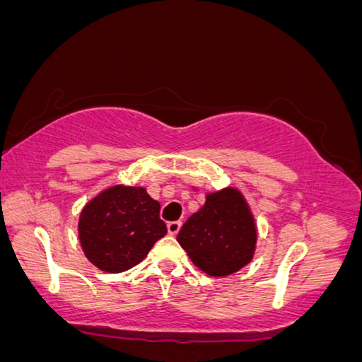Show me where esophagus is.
Instances as JSON below:
<instances>
[{"label": "esophagus", "mask_w": 362, "mask_h": 362, "mask_svg": "<svg viewBox=\"0 0 362 362\" xmlns=\"http://www.w3.org/2000/svg\"><path fill=\"white\" fill-rule=\"evenodd\" d=\"M180 226H182L180 221H172V223L167 224V230H169V234L175 235L180 230Z\"/></svg>", "instance_id": "obj_1"}]
</instances>
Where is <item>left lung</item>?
Wrapping results in <instances>:
<instances>
[{
	"instance_id": "1",
	"label": "left lung",
	"mask_w": 362,
	"mask_h": 362,
	"mask_svg": "<svg viewBox=\"0 0 362 362\" xmlns=\"http://www.w3.org/2000/svg\"><path fill=\"white\" fill-rule=\"evenodd\" d=\"M257 223L235 187L208 192L206 202L182 226L177 240L209 276H229L249 265L257 249Z\"/></svg>"
}]
</instances>
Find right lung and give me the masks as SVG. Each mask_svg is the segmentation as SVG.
Segmentation results:
<instances>
[{
  "mask_svg": "<svg viewBox=\"0 0 362 362\" xmlns=\"http://www.w3.org/2000/svg\"><path fill=\"white\" fill-rule=\"evenodd\" d=\"M159 209V202L144 187L104 188L79 214L78 235L86 258L107 273L138 265L167 234Z\"/></svg>",
  "mask_w": 362,
  "mask_h": 362,
  "instance_id": "obj_1",
  "label": "right lung"
}]
</instances>
